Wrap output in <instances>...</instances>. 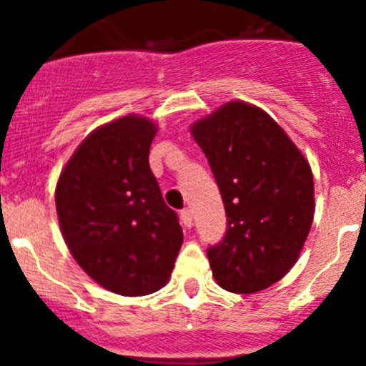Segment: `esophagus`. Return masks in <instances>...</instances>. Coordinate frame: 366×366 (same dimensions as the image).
Returning <instances> with one entry per match:
<instances>
[{
  "label": "esophagus",
  "instance_id": "obj_1",
  "mask_svg": "<svg viewBox=\"0 0 366 366\" xmlns=\"http://www.w3.org/2000/svg\"><path fill=\"white\" fill-rule=\"evenodd\" d=\"M180 221H182L184 227L187 228L193 227V212H191V209L180 210Z\"/></svg>",
  "mask_w": 366,
  "mask_h": 366
}]
</instances>
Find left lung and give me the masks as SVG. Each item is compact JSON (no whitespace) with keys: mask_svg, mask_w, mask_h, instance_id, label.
I'll list each match as a JSON object with an SVG mask.
<instances>
[{"mask_svg":"<svg viewBox=\"0 0 366 366\" xmlns=\"http://www.w3.org/2000/svg\"><path fill=\"white\" fill-rule=\"evenodd\" d=\"M224 204L223 241L207 249L217 285L253 294L292 269L312 228L308 161L264 109L232 101L191 127Z\"/></svg>","mask_w":366,"mask_h":366,"instance_id":"8db88e82","label":"left lung"}]
</instances>
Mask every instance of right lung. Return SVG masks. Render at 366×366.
<instances>
[{
	"mask_svg": "<svg viewBox=\"0 0 366 366\" xmlns=\"http://www.w3.org/2000/svg\"><path fill=\"white\" fill-rule=\"evenodd\" d=\"M157 125L127 114L95 129L56 184L61 235L84 272L120 296L168 282L184 235L149 164Z\"/></svg>",
	"mask_w": 366,
	"mask_h": 366,
	"instance_id": "right-lung-1",
	"label": "right lung"
}]
</instances>
